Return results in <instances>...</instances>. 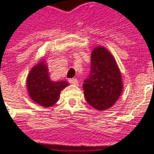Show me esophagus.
I'll return each mask as SVG.
<instances>
[{
    "label": "esophagus",
    "instance_id": "esophagus-1",
    "mask_svg": "<svg viewBox=\"0 0 154 154\" xmlns=\"http://www.w3.org/2000/svg\"><path fill=\"white\" fill-rule=\"evenodd\" d=\"M69 83L72 84V85H78V80L75 79H69Z\"/></svg>",
    "mask_w": 154,
    "mask_h": 154
}]
</instances>
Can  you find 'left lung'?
Masks as SVG:
<instances>
[{
	"instance_id": "1",
	"label": "left lung",
	"mask_w": 154,
	"mask_h": 154,
	"mask_svg": "<svg viewBox=\"0 0 154 154\" xmlns=\"http://www.w3.org/2000/svg\"><path fill=\"white\" fill-rule=\"evenodd\" d=\"M83 88L86 101L98 111L111 107L122 94L123 84L118 65L104 47L92 51L91 71Z\"/></svg>"
}]
</instances>
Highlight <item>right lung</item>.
I'll use <instances>...</instances> for the list:
<instances>
[{
    "label": "right lung",
    "mask_w": 154,
    "mask_h": 154,
    "mask_svg": "<svg viewBox=\"0 0 154 154\" xmlns=\"http://www.w3.org/2000/svg\"><path fill=\"white\" fill-rule=\"evenodd\" d=\"M69 85L66 81H53L44 61L37 63L27 75L26 90L30 98L41 106L49 107L58 100L62 90Z\"/></svg>",
    "instance_id": "right-lung-1"
}]
</instances>
